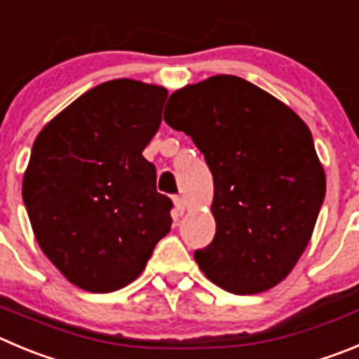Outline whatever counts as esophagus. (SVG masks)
Masks as SVG:
<instances>
[{
	"label": "esophagus",
	"mask_w": 359,
	"mask_h": 359,
	"mask_svg": "<svg viewBox=\"0 0 359 359\" xmlns=\"http://www.w3.org/2000/svg\"><path fill=\"white\" fill-rule=\"evenodd\" d=\"M173 203H175L177 212H179L180 216H182L184 210H186V203H184V198H182V196H173Z\"/></svg>",
	"instance_id": "esophagus-1"
}]
</instances>
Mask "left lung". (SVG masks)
<instances>
[{
  "instance_id": "1",
  "label": "left lung",
  "mask_w": 359,
  "mask_h": 359,
  "mask_svg": "<svg viewBox=\"0 0 359 359\" xmlns=\"http://www.w3.org/2000/svg\"><path fill=\"white\" fill-rule=\"evenodd\" d=\"M164 122L184 130L214 179L216 236L200 269L232 294L273 289L310 243L326 175L306 123L237 76H212L170 95Z\"/></svg>"
}]
</instances>
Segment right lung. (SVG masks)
<instances>
[{
    "instance_id": "add662e5",
    "label": "right lung",
    "mask_w": 359,
    "mask_h": 359,
    "mask_svg": "<svg viewBox=\"0 0 359 359\" xmlns=\"http://www.w3.org/2000/svg\"><path fill=\"white\" fill-rule=\"evenodd\" d=\"M168 92L134 79L88 90L43 127L22 179L40 250L76 287L113 292L142 274L172 226L143 157Z\"/></svg>"
}]
</instances>
